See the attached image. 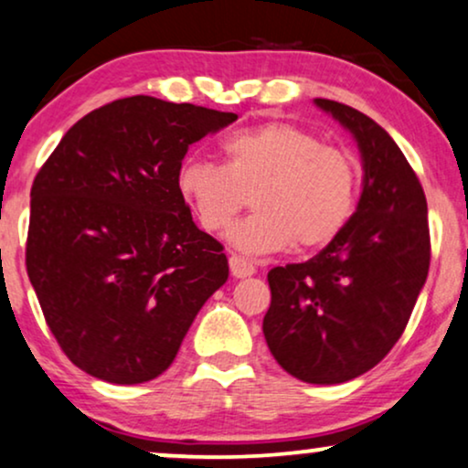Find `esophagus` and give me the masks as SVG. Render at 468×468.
<instances>
[{"mask_svg": "<svg viewBox=\"0 0 468 468\" xmlns=\"http://www.w3.org/2000/svg\"><path fill=\"white\" fill-rule=\"evenodd\" d=\"M229 271H232L234 278L243 280V278H251L256 273V267H253L251 261H247L243 256H229Z\"/></svg>", "mask_w": 468, "mask_h": 468, "instance_id": "34e87169", "label": "esophagus"}]
</instances>
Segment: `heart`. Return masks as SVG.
<instances>
[{
    "label": "heart",
    "instance_id": "b5f03b06",
    "mask_svg": "<svg viewBox=\"0 0 468 468\" xmlns=\"http://www.w3.org/2000/svg\"><path fill=\"white\" fill-rule=\"evenodd\" d=\"M223 165L186 158L176 176L180 197L206 232L223 234L247 206L256 207L229 234L236 250H313L343 232L354 215L357 165L354 155L323 145L313 132L273 121L232 132L221 143Z\"/></svg>",
    "mask_w": 468,
    "mask_h": 468
}]
</instances>
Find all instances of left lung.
Masks as SVG:
<instances>
[{
  "mask_svg": "<svg viewBox=\"0 0 468 468\" xmlns=\"http://www.w3.org/2000/svg\"><path fill=\"white\" fill-rule=\"evenodd\" d=\"M357 141L365 182L356 212L325 250L269 271L262 332L278 365L308 384L367 373L401 338L430 271L428 201L417 173L356 108L314 100Z\"/></svg>",
  "mask_w": 468,
  "mask_h": 468,
  "instance_id": "1",
  "label": "left lung"
}]
</instances>
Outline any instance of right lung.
Wrapping results in <instances>:
<instances>
[{
  "instance_id": "1",
  "label": "right lung",
  "mask_w": 468,
  "mask_h": 468,
  "mask_svg": "<svg viewBox=\"0 0 468 468\" xmlns=\"http://www.w3.org/2000/svg\"><path fill=\"white\" fill-rule=\"evenodd\" d=\"M134 95L62 136L30 193L26 267L65 356L111 384H143L176 360L190 323L229 275L176 176L188 145L236 121Z\"/></svg>"
}]
</instances>
